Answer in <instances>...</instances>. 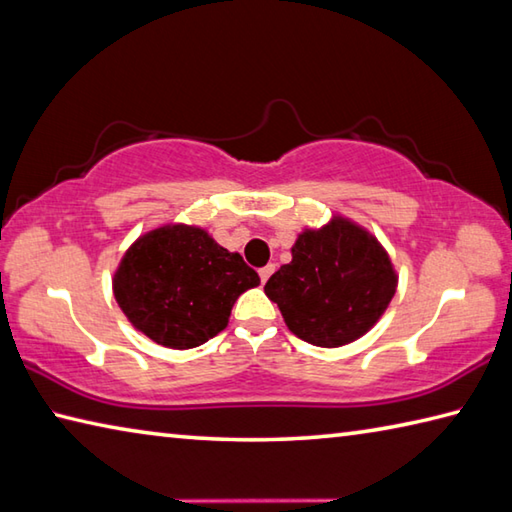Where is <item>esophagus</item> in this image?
Masks as SVG:
<instances>
[{"instance_id": "34e87169", "label": "esophagus", "mask_w": 512, "mask_h": 512, "mask_svg": "<svg viewBox=\"0 0 512 512\" xmlns=\"http://www.w3.org/2000/svg\"><path fill=\"white\" fill-rule=\"evenodd\" d=\"M274 269H276L274 265H265V267H260V269H258V274H260V281L267 283V278L274 274Z\"/></svg>"}]
</instances>
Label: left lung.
I'll list each match as a JSON object with an SVG mask.
<instances>
[{"mask_svg": "<svg viewBox=\"0 0 512 512\" xmlns=\"http://www.w3.org/2000/svg\"><path fill=\"white\" fill-rule=\"evenodd\" d=\"M397 289L390 256L368 231L336 216L307 229L292 247V263L272 274L265 294L298 339L339 347L379 321Z\"/></svg>", "mask_w": 512, "mask_h": 512, "instance_id": "obj_1", "label": "left lung"}]
</instances>
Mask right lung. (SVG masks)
<instances>
[{
    "label": "right lung",
    "mask_w": 512,
    "mask_h": 512,
    "mask_svg": "<svg viewBox=\"0 0 512 512\" xmlns=\"http://www.w3.org/2000/svg\"><path fill=\"white\" fill-rule=\"evenodd\" d=\"M258 283L243 256L227 252L205 229L167 225L129 247L113 294L151 341L189 350L223 332L236 298Z\"/></svg>",
    "instance_id": "obj_1"
}]
</instances>
